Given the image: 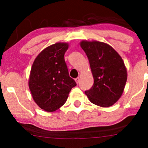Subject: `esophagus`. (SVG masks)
<instances>
[{
	"label": "esophagus",
	"mask_w": 148,
	"mask_h": 148,
	"mask_svg": "<svg viewBox=\"0 0 148 148\" xmlns=\"http://www.w3.org/2000/svg\"><path fill=\"white\" fill-rule=\"evenodd\" d=\"M79 80H80L79 77H77V78H76V79H75V82H76V83L78 84L79 82Z\"/></svg>",
	"instance_id": "34e87169"
}]
</instances>
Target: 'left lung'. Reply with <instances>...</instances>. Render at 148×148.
Instances as JSON below:
<instances>
[{
  "label": "left lung",
  "instance_id": "1",
  "mask_svg": "<svg viewBox=\"0 0 148 148\" xmlns=\"http://www.w3.org/2000/svg\"><path fill=\"white\" fill-rule=\"evenodd\" d=\"M79 44L87 56L94 77L93 86L85 94L93 104L111 107L122 96L127 79L122 57L106 43L83 40Z\"/></svg>",
  "mask_w": 148,
  "mask_h": 148
}]
</instances>
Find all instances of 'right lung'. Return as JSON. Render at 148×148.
<instances>
[{
	"instance_id": "1",
	"label": "right lung",
	"mask_w": 148,
	"mask_h": 148,
	"mask_svg": "<svg viewBox=\"0 0 148 148\" xmlns=\"http://www.w3.org/2000/svg\"><path fill=\"white\" fill-rule=\"evenodd\" d=\"M68 43H56L41 51L33 63L28 86L34 102L51 112L64 104L70 91L77 85L69 75L64 60Z\"/></svg>"
}]
</instances>
